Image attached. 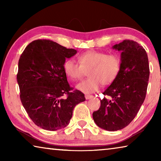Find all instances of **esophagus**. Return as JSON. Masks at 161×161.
Instances as JSON below:
<instances>
[{"instance_id":"obj_1","label":"esophagus","mask_w":161,"mask_h":161,"mask_svg":"<svg viewBox=\"0 0 161 161\" xmlns=\"http://www.w3.org/2000/svg\"><path fill=\"white\" fill-rule=\"evenodd\" d=\"M93 97V96H92V95H89V94H86L85 95V99H91V98H92Z\"/></svg>"}]
</instances>
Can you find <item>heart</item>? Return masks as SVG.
<instances>
[{"instance_id": "b5f03b06", "label": "heart", "mask_w": 161, "mask_h": 161, "mask_svg": "<svg viewBox=\"0 0 161 161\" xmlns=\"http://www.w3.org/2000/svg\"><path fill=\"white\" fill-rule=\"evenodd\" d=\"M75 59H67L63 64L64 73L72 81L80 80L88 71L89 78L77 84V88L85 94H91L99 89L101 84L108 86L116 80L121 69V59L114 54L89 50Z\"/></svg>"}]
</instances>
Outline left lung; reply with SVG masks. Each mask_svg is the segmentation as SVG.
Wrapping results in <instances>:
<instances>
[{
	"label": "left lung",
	"instance_id": "1",
	"mask_svg": "<svg viewBox=\"0 0 161 161\" xmlns=\"http://www.w3.org/2000/svg\"><path fill=\"white\" fill-rule=\"evenodd\" d=\"M113 48L121 52V69L103 92L109 99H101L92 115L98 126L110 131L124 129L135 118L146 98L150 75L148 55L138 42L124 40Z\"/></svg>",
	"mask_w": 161,
	"mask_h": 161
}]
</instances>
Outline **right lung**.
<instances>
[{
	"mask_svg": "<svg viewBox=\"0 0 161 161\" xmlns=\"http://www.w3.org/2000/svg\"><path fill=\"white\" fill-rule=\"evenodd\" d=\"M77 53L50 40H36L27 46L18 62L20 98L35 125L47 130L69 124L75 106L85 101L82 92L69 86L63 64Z\"/></svg>",
	"mask_w": 161,
	"mask_h": 161,
	"instance_id": "obj_1",
	"label": "right lung"
}]
</instances>
